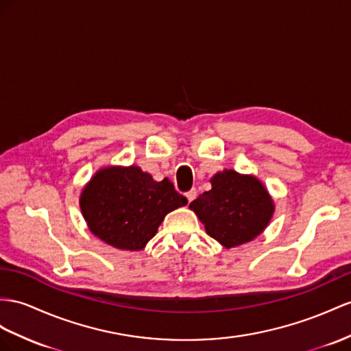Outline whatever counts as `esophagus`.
Here are the masks:
<instances>
[{
    "label": "esophagus",
    "instance_id": "34e87169",
    "mask_svg": "<svg viewBox=\"0 0 351 351\" xmlns=\"http://www.w3.org/2000/svg\"><path fill=\"white\" fill-rule=\"evenodd\" d=\"M185 195H186V199H188V202H190V203H191L193 200H195V197H197V191H195V190H190V191H188V193H186Z\"/></svg>",
    "mask_w": 351,
    "mask_h": 351
}]
</instances>
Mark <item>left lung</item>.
<instances>
[{
	"instance_id": "8db88e82",
	"label": "left lung",
	"mask_w": 351,
	"mask_h": 351,
	"mask_svg": "<svg viewBox=\"0 0 351 351\" xmlns=\"http://www.w3.org/2000/svg\"><path fill=\"white\" fill-rule=\"evenodd\" d=\"M210 182L212 190L190 203L206 232L227 249L261 234L274 213L273 199L263 182L236 170H222Z\"/></svg>"
}]
</instances>
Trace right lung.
I'll use <instances>...</instances> for the list:
<instances>
[{
  "instance_id": "right-lung-1",
  "label": "right lung",
  "mask_w": 351,
  "mask_h": 351,
  "mask_svg": "<svg viewBox=\"0 0 351 351\" xmlns=\"http://www.w3.org/2000/svg\"><path fill=\"white\" fill-rule=\"evenodd\" d=\"M186 203L167 178L157 182L138 166L101 169L80 195L90 231L123 250L145 247L166 215Z\"/></svg>"
}]
</instances>
